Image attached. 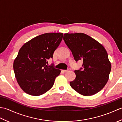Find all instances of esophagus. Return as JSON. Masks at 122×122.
Here are the masks:
<instances>
[{"label":"esophagus","instance_id":"1","mask_svg":"<svg viewBox=\"0 0 122 122\" xmlns=\"http://www.w3.org/2000/svg\"><path fill=\"white\" fill-rule=\"evenodd\" d=\"M68 71H69V70H62V71L63 72H66Z\"/></svg>","mask_w":122,"mask_h":122}]
</instances>
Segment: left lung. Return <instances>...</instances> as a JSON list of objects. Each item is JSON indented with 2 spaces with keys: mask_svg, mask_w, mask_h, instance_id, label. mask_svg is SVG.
Listing matches in <instances>:
<instances>
[{
  "mask_svg": "<svg viewBox=\"0 0 122 122\" xmlns=\"http://www.w3.org/2000/svg\"><path fill=\"white\" fill-rule=\"evenodd\" d=\"M63 40L75 60L83 61V68L74 71L76 77L70 82L71 87L84 96L93 95L100 91L107 82L111 70L104 46L83 33H65Z\"/></svg>",
  "mask_w": 122,
  "mask_h": 122,
  "instance_id": "obj_1",
  "label": "left lung"
}]
</instances>
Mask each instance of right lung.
<instances>
[{
	"instance_id": "obj_1",
	"label": "right lung",
	"mask_w": 122,
	"mask_h": 122,
	"mask_svg": "<svg viewBox=\"0 0 122 122\" xmlns=\"http://www.w3.org/2000/svg\"><path fill=\"white\" fill-rule=\"evenodd\" d=\"M62 33H46L32 39L20 48L14 62L15 78L27 94L39 96L53 86L61 70L46 65L62 40Z\"/></svg>"
}]
</instances>
